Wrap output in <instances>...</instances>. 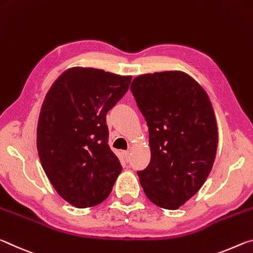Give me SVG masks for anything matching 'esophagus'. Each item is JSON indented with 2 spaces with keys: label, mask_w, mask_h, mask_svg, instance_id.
I'll return each instance as SVG.
<instances>
[{
  "label": "esophagus",
  "mask_w": 253,
  "mask_h": 253,
  "mask_svg": "<svg viewBox=\"0 0 253 253\" xmlns=\"http://www.w3.org/2000/svg\"><path fill=\"white\" fill-rule=\"evenodd\" d=\"M122 154H123L124 159H126L127 163H129V161H130V151H123Z\"/></svg>",
  "instance_id": "34e87169"
}]
</instances>
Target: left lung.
<instances>
[{
    "label": "left lung",
    "mask_w": 253,
    "mask_h": 253,
    "mask_svg": "<svg viewBox=\"0 0 253 253\" xmlns=\"http://www.w3.org/2000/svg\"><path fill=\"white\" fill-rule=\"evenodd\" d=\"M131 92L149 127L151 159L138 171L147 197L177 210L200 190L212 170L217 124L209 95L183 72L135 77Z\"/></svg>",
    "instance_id": "left-lung-1"
}]
</instances>
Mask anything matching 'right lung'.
Instances as JSON below:
<instances>
[{"label": "right lung", "mask_w": 253, "mask_h": 253, "mask_svg": "<svg viewBox=\"0 0 253 253\" xmlns=\"http://www.w3.org/2000/svg\"><path fill=\"white\" fill-rule=\"evenodd\" d=\"M131 80L73 67L45 95L37 127L38 155L57 193L75 208L106 200L122 170L109 146L106 113L127 92Z\"/></svg>", "instance_id": "add662e5"}]
</instances>
